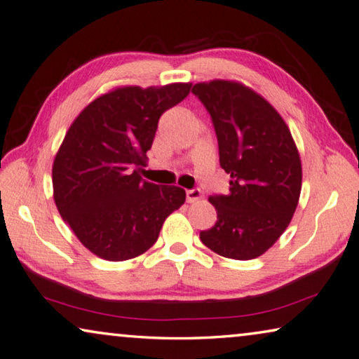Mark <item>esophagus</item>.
<instances>
[{
	"instance_id": "1",
	"label": "esophagus",
	"mask_w": 359,
	"mask_h": 359,
	"mask_svg": "<svg viewBox=\"0 0 359 359\" xmlns=\"http://www.w3.org/2000/svg\"><path fill=\"white\" fill-rule=\"evenodd\" d=\"M186 198H187V202H189V203H194L197 201H201V198H202V191L197 189V187H194V189L186 191Z\"/></svg>"
}]
</instances>
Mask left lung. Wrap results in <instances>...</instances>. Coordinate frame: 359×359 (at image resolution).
<instances>
[{
    "label": "left lung",
    "mask_w": 359,
    "mask_h": 359,
    "mask_svg": "<svg viewBox=\"0 0 359 359\" xmlns=\"http://www.w3.org/2000/svg\"><path fill=\"white\" fill-rule=\"evenodd\" d=\"M210 114L229 194L208 197L217 223L203 245L233 260L263 255L287 228L302 191V162L289 126L266 99L239 81L192 86Z\"/></svg>",
    "instance_id": "8db88e82"
}]
</instances>
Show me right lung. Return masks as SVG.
Here are the masks:
<instances>
[{
    "mask_svg": "<svg viewBox=\"0 0 359 359\" xmlns=\"http://www.w3.org/2000/svg\"><path fill=\"white\" fill-rule=\"evenodd\" d=\"M189 91L191 83L115 88L88 104L65 133L53 163L54 202L99 258L123 262L144 253L184 203V189L149 183L140 167L161 115Z\"/></svg>",
    "mask_w": 359,
    "mask_h": 359,
    "instance_id": "right-lung-1",
    "label": "right lung"
}]
</instances>
